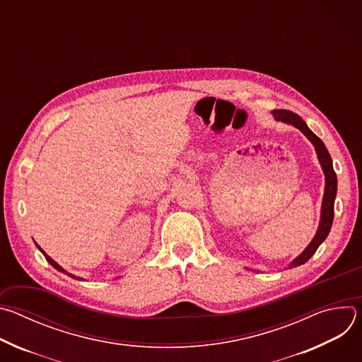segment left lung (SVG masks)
<instances>
[{"label":"left lung","mask_w":362,"mask_h":362,"mask_svg":"<svg viewBox=\"0 0 362 362\" xmlns=\"http://www.w3.org/2000/svg\"><path fill=\"white\" fill-rule=\"evenodd\" d=\"M272 115L276 120H281L284 123H288V124L299 129L308 137V140L314 144L315 151L318 154V160H320L321 168L325 175V192H324V199H322L320 226H318V230H317L314 239L311 240V243H309L305 247V250L298 257H295V259L291 262V265L288 267V268H295V267L303 265L309 259V257H311L317 252V249L327 239V236L331 230L332 221H334V202H335V196H337V175H335V170L332 166V159L329 156L325 144L311 129L306 126V123L296 113L281 109V110H274Z\"/></svg>","instance_id":"8db88e82"}]
</instances>
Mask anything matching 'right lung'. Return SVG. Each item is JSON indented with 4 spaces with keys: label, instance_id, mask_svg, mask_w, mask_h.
Masks as SVG:
<instances>
[{
    "label": "right lung",
    "instance_id": "obj_1",
    "mask_svg": "<svg viewBox=\"0 0 362 362\" xmlns=\"http://www.w3.org/2000/svg\"><path fill=\"white\" fill-rule=\"evenodd\" d=\"M35 245H37V243H35ZM37 247H38V249L41 250V253H42V255L45 256V259H47V262H48V264H49L51 267H53V268H56L57 271H60V272H63V274H66V275H69V276H71V278H74V279H81V278H78V276H76V275H73V274H69V272H67L66 269H63V268H62V267H60V265H59V264H57L56 261H53V259H51V257H49V256H48V255H47V253H45V252H44V250H42V249H41V247H40L38 245H37Z\"/></svg>",
    "mask_w": 362,
    "mask_h": 362
}]
</instances>
